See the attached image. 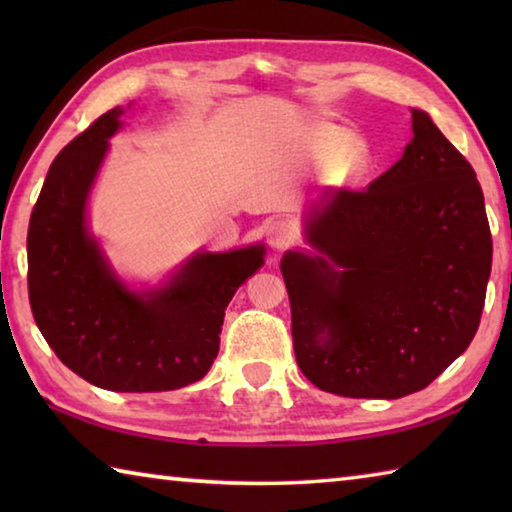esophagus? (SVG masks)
<instances>
[{
	"label": "esophagus",
	"mask_w": 512,
	"mask_h": 512,
	"mask_svg": "<svg viewBox=\"0 0 512 512\" xmlns=\"http://www.w3.org/2000/svg\"><path fill=\"white\" fill-rule=\"evenodd\" d=\"M298 239V232H296V225L287 219H277L271 225H268V244L275 250H284L296 244Z\"/></svg>",
	"instance_id": "esophagus-1"
}]
</instances>
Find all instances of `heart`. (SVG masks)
<instances>
[{
	"label": "heart",
	"mask_w": 512,
	"mask_h": 512,
	"mask_svg": "<svg viewBox=\"0 0 512 512\" xmlns=\"http://www.w3.org/2000/svg\"><path fill=\"white\" fill-rule=\"evenodd\" d=\"M357 155V142L348 133L327 135L323 144V158L332 162H350Z\"/></svg>",
	"instance_id": "b5f03b06"
}]
</instances>
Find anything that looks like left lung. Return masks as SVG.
<instances>
[{"label": "left lung", "instance_id": "left-lung-1", "mask_svg": "<svg viewBox=\"0 0 512 512\" xmlns=\"http://www.w3.org/2000/svg\"><path fill=\"white\" fill-rule=\"evenodd\" d=\"M413 140L363 192H323L316 255L280 262L296 361L320 391L397 400L427 388L479 329L492 237L472 164L422 110Z\"/></svg>", "mask_w": 512, "mask_h": 512}]
</instances>
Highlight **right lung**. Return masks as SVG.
Returning a JSON list of instances; mask_svg holds the SVG:
<instances>
[{"label": "right lung", "instance_id": "right-lung-1", "mask_svg": "<svg viewBox=\"0 0 512 512\" xmlns=\"http://www.w3.org/2000/svg\"><path fill=\"white\" fill-rule=\"evenodd\" d=\"M121 115V106L108 110L51 162L27 235L31 311L56 357L90 384L176 391L207 375L225 307L264 264V246L196 253L164 287L128 289L85 223Z\"/></svg>", "mask_w": 512, "mask_h": 512}]
</instances>
